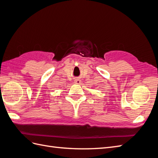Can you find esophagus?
Segmentation results:
<instances>
[{
  "label": "esophagus",
  "instance_id": "obj_1",
  "mask_svg": "<svg viewBox=\"0 0 158 158\" xmlns=\"http://www.w3.org/2000/svg\"><path fill=\"white\" fill-rule=\"evenodd\" d=\"M80 82H81V81H80V79L76 78V79L74 80V83H76V84H80Z\"/></svg>",
  "mask_w": 158,
  "mask_h": 158
}]
</instances>
